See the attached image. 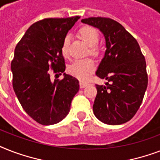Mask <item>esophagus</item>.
I'll use <instances>...</instances> for the list:
<instances>
[{
    "instance_id": "esophagus-1",
    "label": "esophagus",
    "mask_w": 160,
    "mask_h": 160,
    "mask_svg": "<svg viewBox=\"0 0 160 160\" xmlns=\"http://www.w3.org/2000/svg\"><path fill=\"white\" fill-rule=\"evenodd\" d=\"M88 85L87 82H84V81H80V88H85L86 85Z\"/></svg>"
}]
</instances>
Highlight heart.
<instances>
[{
	"instance_id": "b5f03b06",
	"label": "heart",
	"mask_w": 160,
	"mask_h": 160,
	"mask_svg": "<svg viewBox=\"0 0 160 160\" xmlns=\"http://www.w3.org/2000/svg\"><path fill=\"white\" fill-rule=\"evenodd\" d=\"M80 38L85 41V44L89 46V52L91 55L98 56L100 53V49L98 47L97 44L100 40V35L95 28L90 26L82 27L79 31ZM70 41V36H66L63 40L61 52L65 56L67 55L68 45ZM95 69V62L93 60L87 58L84 60H75L72 65L69 67V72L80 80H87L88 77Z\"/></svg>"
}]
</instances>
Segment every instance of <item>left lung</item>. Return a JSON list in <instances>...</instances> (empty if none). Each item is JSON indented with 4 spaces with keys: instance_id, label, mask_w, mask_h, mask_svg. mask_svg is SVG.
I'll use <instances>...</instances> for the list:
<instances>
[{
    "instance_id": "left-lung-1",
    "label": "left lung",
    "mask_w": 160,
    "mask_h": 160,
    "mask_svg": "<svg viewBox=\"0 0 160 160\" xmlns=\"http://www.w3.org/2000/svg\"><path fill=\"white\" fill-rule=\"evenodd\" d=\"M104 35L106 51L95 75L107 80L96 85L93 111L103 123L118 125L134 117L148 85L146 62L137 41L122 25L110 18L82 19Z\"/></svg>"
}]
</instances>
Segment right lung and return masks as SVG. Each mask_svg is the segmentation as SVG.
<instances>
[{
	"label": "right lung",
	"instance_id": "right-lung-1",
	"mask_svg": "<svg viewBox=\"0 0 160 160\" xmlns=\"http://www.w3.org/2000/svg\"><path fill=\"white\" fill-rule=\"evenodd\" d=\"M80 16L48 18L31 25L17 44L11 70L14 91L24 110L39 124H57L69 114L79 80L64 73L51 81L50 68L65 72L63 40Z\"/></svg>",
	"mask_w": 160,
	"mask_h": 160
}]
</instances>
